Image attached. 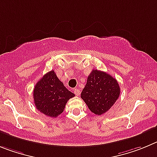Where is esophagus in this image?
<instances>
[{"mask_svg": "<svg viewBox=\"0 0 157 157\" xmlns=\"http://www.w3.org/2000/svg\"><path fill=\"white\" fill-rule=\"evenodd\" d=\"M73 91H74V94H75L76 95L79 96L80 94V90H79V89L75 88V89H74V90H73Z\"/></svg>", "mask_w": 157, "mask_h": 157, "instance_id": "esophagus-1", "label": "esophagus"}]
</instances>
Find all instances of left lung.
Returning <instances> with one entry per match:
<instances>
[{
  "instance_id": "left-lung-1",
  "label": "left lung",
  "mask_w": 157,
  "mask_h": 157,
  "mask_svg": "<svg viewBox=\"0 0 157 157\" xmlns=\"http://www.w3.org/2000/svg\"><path fill=\"white\" fill-rule=\"evenodd\" d=\"M121 94L119 84L108 73L93 70L81 92V98L96 115L105 113L113 105Z\"/></svg>"
}]
</instances>
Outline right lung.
<instances>
[{"mask_svg":"<svg viewBox=\"0 0 157 157\" xmlns=\"http://www.w3.org/2000/svg\"><path fill=\"white\" fill-rule=\"evenodd\" d=\"M36 108L50 117H57L64 110L66 104L75 94L60 81L54 70L47 73L37 82L33 89Z\"/></svg>","mask_w":157,"mask_h":157,"instance_id":"obj_1","label":"right lung"}]
</instances>
